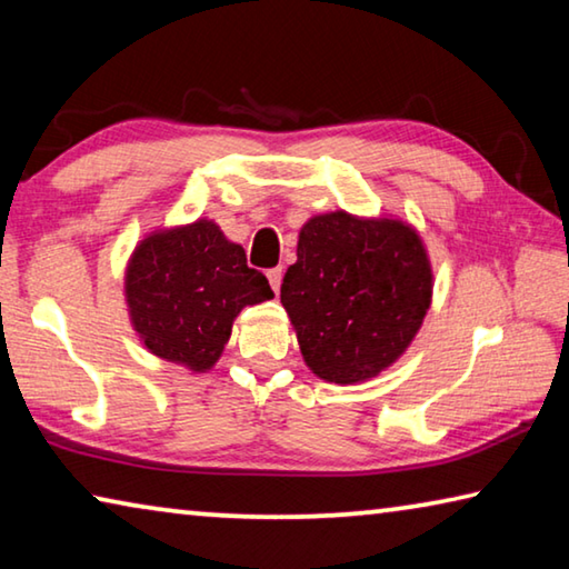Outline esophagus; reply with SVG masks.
Listing matches in <instances>:
<instances>
[{
  "label": "esophagus",
  "instance_id": "esophagus-1",
  "mask_svg": "<svg viewBox=\"0 0 569 569\" xmlns=\"http://www.w3.org/2000/svg\"><path fill=\"white\" fill-rule=\"evenodd\" d=\"M266 276H268V283H271L273 291H281V281H283L281 268H271V271H266Z\"/></svg>",
  "mask_w": 569,
  "mask_h": 569
}]
</instances>
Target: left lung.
Listing matches in <instances>:
<instances>
[{
	"instance_id": "1",
	"label": "left lung",
	"mask_w": 569,
	"mask_h": 569,
	"mask_svg": "<svg viewBox=\"0 0 569 569\" xmlns=\"http://www.w3.org/2000/svg\"><path fill=\"white\" fill-rule=\"evenodd\" d=\"M296 256L281 303L316 377L366 381L409 349L431 303V266L417 230L336 210L308 220Z\"/></svg>"
}]
</instances>
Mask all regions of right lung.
<instances>
[{"label":"right lung","mask_w":569,"mask_h":569,"mask_svg":"<svg viewBox=\"0 0 569 569\" xmlns=\"http://www.w3.org/2000/svg\"><path fill=\"white\" fill-rule=\"evenodd\" d=\"M124 298L150 353L208 371L240 308L268 301L273 291L213 220H196L140 240L124 273Z\"/></svg>","instance_id":"obj_1"}]
</instances>
